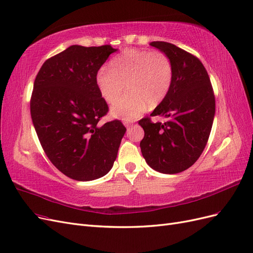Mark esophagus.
<instances>
[{"label": "esophagus", "instance_id": "esophagus-1", "mask_svg": "<svg viewBox=\"0 0 253 253\" xmlns=\"http://www.w3.org/2000/svg\"><path fill=\"white\" fill-rule=\"evenodd\" d=\"M133 125V123H125V126L128 128V127H131Z\"/></svg>", "mask_w": 253, "mask_h": 253}]
</instances>
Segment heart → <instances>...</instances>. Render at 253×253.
Instances as JSON below:
<instances>
[{
	"mask_svg": "<svg viewBox=\"0 0 253 253\" xmlns=\"http://www.w3.org/2000/svg\"><path fill=\"white\" fill-rule=\"evenodd\" d=\"M171 83V62L159 50L126 49L109 62V69L100 68L96 74L97 88L108 104L116 102L126 86L127 94L111 107L112 117L124 121L162 103Z\"/></svg>",
	"mask_w": 253,
	"mask_h": 253,
	"instance_id": "b5f03b06",
	"label": "heart"
}]
</instances>
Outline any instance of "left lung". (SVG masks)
Returning a JSON list of instances; mask_svg holds the SVG:
<instances>
[{
	"label": "left lung",
	"mask_w": 253,
	"mask_h": 253,
	"mask_svg": "<svg viewBox=\"0 0 253 253\" xmlns=\"http://www.w3.org/2000/svg\"><path fill=\"white\" fill-rule=\"evenodd\" d=\"M150 45L169 58L172 83L168 96L150 114L162 115L167 122H139L145 133L140 147L151 169L177 174L192 167L207 145L215 115L214 93L207 70L196 57L169 42Z\"/></svg>",
	"instance_id": "obj_1"
}]
</instances>
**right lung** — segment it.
I'll return each instance as SVG.
<instances>
[{"label":"right lung","mask_w":253,"mask_h":253,"mask_svg":"<svg viewBox=\"0 0 253 253\" xmlns=\"http://www.w3.org/2000/svg\"><path fill=\"white\" fill-rule=\"evenodd\" d=\"M118 48L71 45L47 59L35 79L31 114L47 158L62 174L91 181L112 169L126 128L108 112L96 84L100 67Z\"/></svg>","instance_id":"right-lung-1"}]
</instances>
